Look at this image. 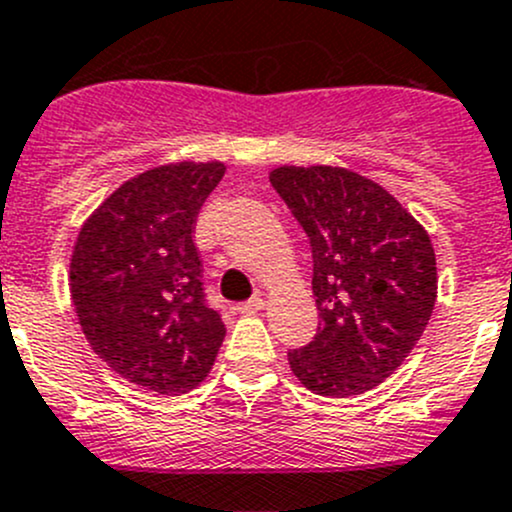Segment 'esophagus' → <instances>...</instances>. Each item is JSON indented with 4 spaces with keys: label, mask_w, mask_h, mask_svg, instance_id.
<instances>
[{
    "label": "esophagus",
    "mask_w": 512,
    "mask_h": 512,
    "mask_svg": "<svg viewBox=\"0 0 512 512\" xmlns=\"http://www.w3.org/2000/svg\"><path fill=\"white\" fill-rule=\"evenodd\" d=\"M262 307H265V302H262V297H252V299H247V302L237 304L235 312H237V314H245V317H250V314L260 312Z\"/></svg>",
    "instance_id": "1"
}]
</instances>
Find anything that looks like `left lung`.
Segmentation results:
<instances>
[{
  "instance_id": "obj_1",
  "label": "left lung",
  "mask_w": 512,
  "mask_h": 512,
  "mask_svg": "<svg viewBox=\"0 0 512 512\" xmlns=\"http://www.w3.org/2000/svg\"><path fill=\"white\" fill-rule=\"evenodd\" d=\"M270 183L307 232L319 309L317 334L289 349V366L314 394H364L399 369L431 319V240L394 195L347 168L285 165Z\"/></svg>"
}]
</instances>
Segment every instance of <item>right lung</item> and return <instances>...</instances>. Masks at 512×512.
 Returning <instances> with one entry per match:
<instances>
[{
	"label": "right lung",
	"mask_w": 512,
	"mask_h": 512,
	"mask_svg": "<svg viewBox=\"0 0 512 512\" xmlns=\"http://www.w3.org/2000/svg\"><path fill=\"white\" fill-rule=\"evenodd\" d=\"M223 163H175L123 183L81 227L71 299L94 352L123 379L185 394L208 376L225 339L195 247L198 213Z\"/></svg>",
	"instance_id": "add662e5"
}]
</instances>
